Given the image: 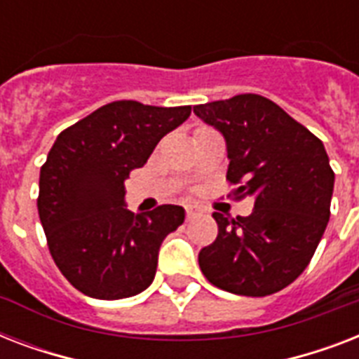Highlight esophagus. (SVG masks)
<instances>
[{
	"instance_id": "obj_1",
	"label": "esophagus",
	"mask_w": 359,
	"mask_h": 359,
	"mask_svg": "<svg viewBox=\"0 0 359 359\" xmlns=\"http://www.w3.org/2000/svg\"><path fill=\"white\" fill-rule=\"evenodd\" d=\"M199 210H197L196 207H191V205H188V207H186V219H194L196 218V216H199Z\"/></svg>"
}]
</instances>
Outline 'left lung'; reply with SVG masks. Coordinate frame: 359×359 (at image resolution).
I'll use <instances>...</instances> for the list:
<instances>
[{
	"label": "left lung",
	"instance_id": "1",
	"mask_svg": "<svg viewBox=\"0 0 359 359\" xmlns=\"http://www.w3.org/2000/svg\"><path fill=\"white\" fill-rule=\"evenodd\" d=\"M194 114L224 134L229 196L255 199L245 218L212 214L218 236L199 251L203 276L233 294H273L306 270L328 225L335 175L323 141L253 93Z\"/></svg>",
	"mask_w": 359,
	"mask_h": 359
}]
</instances>
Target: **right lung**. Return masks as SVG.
<instances>
[{"label": "right lung", "instance_id": "right-lung-1", "mask_svg": "<svg viewBox=\"0 0 359 359\" xmlns=\"http://www.w3.org/2000/svg\"><path fill=\"white\" fill-rule=\"evenodd\" d=\"M190 114V106L117 100L57 135L41 168L36 207L48 250L74 289L119 300L152 283L158 250L182 225L184 208L162 205L147 214L130 212L124 180Z\"/></svg>", "mask_w": 359, "mask_h": 359}]
</instances>
